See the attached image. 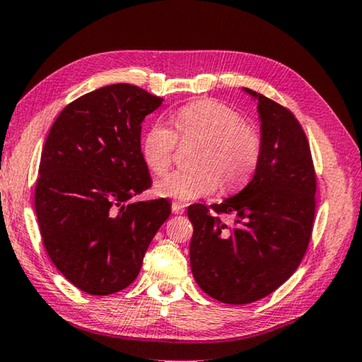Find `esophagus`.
Listing matches in <instances>:
<instances>
[{"label": "esophagus", "instance_id": "1", "mask_svg": "<svg viewBox=\"0 0 362 362\" xmlns=\"http://www.w3.org/2000/svg\"><path fill=\"white\" fill-rule=\"evenodd\" d=\"M173 212L174 214H183V212H185V204L173 202Z\"/></svg>", "mask_w": 362, "mask_h": 362}]
</instances>
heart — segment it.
Wrapping results in <instances>:
<instances>
[{
    "label": "heart",
    "instance_id": "b5f03b06",
    "mask_svg": "<svg viewBox=\"0 0 362 362\" xmlns=\"http://www.w3.org/2000/svg\"><path fill=\"white\" fill-rule=\"evenodd\" d=\"M182 139L199 141L192 169H177L156 180L155 189L163 198L193 201L212 194L220 182L234 189L253 175L258 168L262 141L253 124L242 122L239 112L215 100L193 101L174 117ZM177 136L164 123H153L141 141L144 163L156 174L173 161Z\"/></svg>",
    "mask_w": 362,
    "mask_h": 362
}]
</instances>
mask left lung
<instances>
[{
	"mask_svg": "<svg viewBox=\"0 0 362 362\" xmlns=\"http://www.w3.org/2000/svg\"><path fill=\"white\" fill-rule=\"evenodd\" d=\"M262 153L253 179L221 204H193L189 264L201 290L225 304L274 293L304 258L315 218L317 179L304 129L290 110L256 91ZM231 213L233 226L209 214Z\"/></svg>",
	"mask_w": 362,
	"mask_h": 362,
	"instance_id": "8db88e82",
	"label": "left lung"
}]
</instances>
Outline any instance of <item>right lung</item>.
Listing matches in <instances>:
<instances>
[{"mask_svg": "<svg viewBox=\"0 0 362 362\" xmlns=\"http://www.w3.org/2000/svg\"><path fill=\"white\" fill-rule=\"evenodd\" d=\"M163 103L114 83L64 107L44 144L35 209L44 247L72 285L93 296L129 286L170 215L164 198L129 202L150 188L141 123Z\"/></svg>", "mask_w": 362, "mask_h": 362, "instance_id": "right-lung-1", "label": "right lung"}]
</instances>
